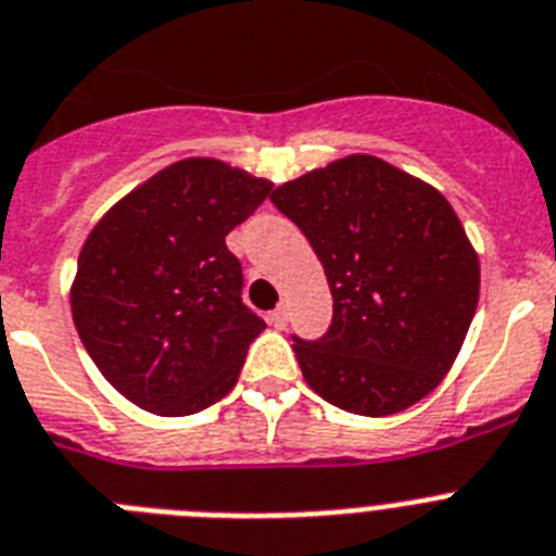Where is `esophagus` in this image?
<instances>
[{"label": "esophagus", "instance_id": "34e87169", "mask_svg": "<svg viewBox=\"0 0 556 556\" xmlns=\"http://www.w3.org/2000/svg\"><path fill=\"white\" fill-rule=\"evenodd\" d=\"M269 324H273L275 329H287V324H289L287 306H278L275 312H269Z\"/></svg>", "mask_w": 556, "mask_h": 556}]
</instances>
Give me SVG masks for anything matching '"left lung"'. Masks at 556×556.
<instances>
[{
	"instance_id": "8db88e82",
	"label": "left lung",
	"mask_w": 556,
	"mask_h": 556,
	"mask_svg": "<svg viewBox=\"0 0 556 556\" xmlns=\"http://www.w3.org/2000/svg\"><path fill=\"white\" fill-rule=\"evenodd\" d=\"M269 199L309 239L334 301L324 337H292L303 379L349 414L416 405L458 357L481 287L447 199L368 154L309 170Z\"/></svg>"
}]
</instances>
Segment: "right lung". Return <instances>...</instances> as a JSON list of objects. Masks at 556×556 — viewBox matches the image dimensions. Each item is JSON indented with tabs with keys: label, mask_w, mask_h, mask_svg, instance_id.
<instances>
[{
	"label": "right lung",
	"mask_w": 556,
	"mask_h": 556,
	"mask_svg": "<svg viewBox=\"0 0 556 556\" xmlns=\"http://www.w3.org/2000/svg\"><path fill=\"white\" fill-rule=\"evenodd\" d=\"M273 193L219 160L168 165L89 232L73 320L103 377L137 407L191 416L232 391L264 320L225 236Z\"/></svg>",
	"instance_id": "obj_1"
}]
</instances>
